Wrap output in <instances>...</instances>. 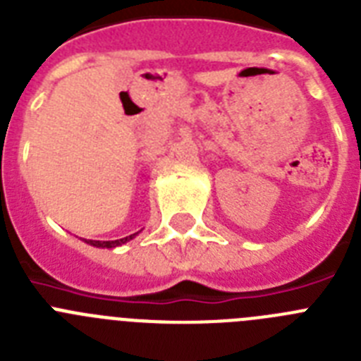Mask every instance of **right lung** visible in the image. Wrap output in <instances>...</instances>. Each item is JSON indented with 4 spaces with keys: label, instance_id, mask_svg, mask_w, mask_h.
I'll return each mask as SVG.
<instances>
[{
    "label": "right lung",
    "instance_id": "add662e5",
    "mask_svg": "<svg viewBox=\"0 0 361 361\" xmlns=\"http://www.w3.org/2000/svg\"><path fill=\"white\" fill-rule=\"evenodd\" d=\"M139 233L141 231L133 233V235H130V237L119 238V240H85V242L86 244L94 245V247H106V250H111V247H117V245H123V244H126V242H130L132 238H135Z\"/></svg>",
    "mask_w": 361,
    "mask_h": 361
}]
</instances>
